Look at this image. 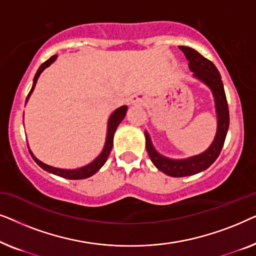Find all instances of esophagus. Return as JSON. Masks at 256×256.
I'll use <instances>...</instances> for the list:
<instances>
[{
    "label": "esophagus",
    "instance_id": "obj_1",
    "mask_svg": "<svg viewBox=\"0 0 256 256\" xmlns=\"http://www.w3.org/2000/svg\"><path fill=\"white\" fill-rule=\"evenodd\" d=\"M132 102L136 104H144L146 99L142 96H140V94H136V96L132 98Z\"/></svg>",
    "mask_w": 256,
    "mask_h": 256
}]
</instances>
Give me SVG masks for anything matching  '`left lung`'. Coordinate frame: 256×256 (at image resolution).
Returning a JSON list of instances; mask_svg holds the SVG:
<instances>
[{
    "label": "left lung",
    "instance_id": "obj_1",
    "mask_svg": "<svg viewBox=\"0 0 256 256\" xmlns=\"http://www.w3.org/2000/svg\"><path fill=\"white\" fill-rule=\"evenodd\" d=\"M180 48L184 52L185 57L188 60V68L194 72V76L200 79L202 82H205L212 90L216 100L218 129H216L214 141L212 142V144L210 146V148L205 152L186 160H170L160 155L152 146L149 134L146 132H144L146 152H148L154 166L171 177L191 176V174H198L202 170L208 169L218 158L230 126V110L225 90H224L222 76H220L214 64L211 60H208V58L202 57L194 48L184 46V45L180 46Z\"/></svg>",
    "mask_w": 256,
    "mask_h": 256
}]
</instances>
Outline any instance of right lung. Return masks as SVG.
I'll return each instance as SVG.
<instances>
[{"instance_id": "obj_1", "label": "right lung", "mask_w": 256, "mask_h": 256, "mask_svg": "<svg viewBox=\"0 0 256 256\" xmlns=\"http://www.w3.org/2000/svg\"><path fill=\"white\" fill-rule=\"evenodd\" d=\"M56 58H57V54L52 56L51 58H48L46 62H44L43 64L40 66V68H38L36 76H34V85H32V87H31L29 94H28L26 100L29 99L30 94L32 93L34 86H36L38 76H40V73L44 71L45 68L50 66L52 62L56 60ZM127 110H128L127 106H122L120 108H118V110H115L114 113L110 115V120H108L107 138H106V143H104L102 152H101L100 155L98 156L94 160L92 163H90L88 166L79 168V169H74V170H64V169H58V168L50 166H48V164H44L43 162H40V160H37L36 157L32 155V152H31L30 150H29L30 154H31V156H32V158L34 160V162H36L38 166L42 168V169H44L45 171H48V172L57 174V176L68 178V180H84V178H88L90 176H93V174H96V171L99 170L100 168L102 166L104 163H106L108 156H110V154L112 152V148H113V138H114L115 130H116L118 126L120 124V122L124 120V115H126V113H127Z\"/></svg>"}]
</instances>
